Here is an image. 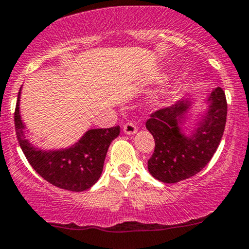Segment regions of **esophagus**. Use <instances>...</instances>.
<instances>
[{"label":"esophagus","instance_id":"esophagus-1","mask_svg":"<svg viewBox=\"0 0 249 249\" xmlns=\"http://www.w3.org/2000/svg\"><path fill=\"white\" fill-rule=\"evenodd\" d=\"M123 130H124V132L126 135H134L135 132L137 131V126L132 122H127L126 124H124V126H123Z\"/></svg>","mask_w":249,"mask_h":249}]
</instances>
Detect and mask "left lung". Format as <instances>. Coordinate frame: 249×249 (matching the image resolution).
Wrapping results in <instances>:
<instances>
[{
  "mask_svg": "<svg viewBox=\"0 0 249 249\" xmlns=\"http://www.w3.org/2000/svg\"><path fill=\"white\" fill-rule=\"evenodd\" d=\"M208 109L190 136L180 132L179 120L189 108L188 100L155 110L145 127L155 141L148 171L158 180L177 183L200 172L212 159L224 134L228 104L222 88L207 97Z\"/></svg>",
  "mask_w": 249,
  "mask_h": 249,
  "instance_id": "1",
  "label": "left lung"
}]
</instances>
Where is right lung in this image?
I'll use <instances>...</instances> for the list:
<instances>
[{
    "label": "right lung",
    "instance_id": "obj_1",
    "mask_svg": "<svg viewBox=\"0 0 249 249\" xmlns=\"http://www.w3.org/2000/svg\"><path fill=\"white\" fill-rule=\"evenodd\" d=\"M19 97L20 91L14 112L16 132L32 169L60 189L83 192L92 187L101 176L107 150L110 142L119 135L120 127L117 125L108 129H91L71 148L46 152L35 148L25 139V126L19 113Z\"/></svg>",
    "mask_w": 249,
    "mask_h": 249
}]
</instances>
